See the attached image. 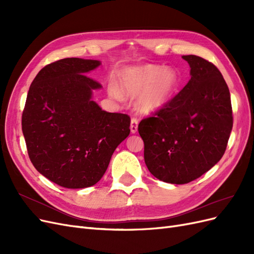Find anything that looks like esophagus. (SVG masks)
<instances>
[{
	"mask_svg": "<svg viewBox=\"0 0 254 254\" xmlns=\"http://www.w3.org/2000/svg\"><path fill=\"white\" fill-rule=\"evenodd\" d=\"M137 124H139V122H137L136 119H131V122H130V130H131L132 133H135L137 131Z\"/></svg>",
	"mask_w": 254,
	"mask_h": 254,
	"instance_id": "obj_1",
	"label": "esophagus"
}]
</instances>
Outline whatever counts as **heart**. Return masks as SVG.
Instances as JSON below:
<instances>
[{
  "label": "heart",
  "instance_id": "obj_1",
  "mask_svg": "<svg viewBox=\"0 0 254 254\" xmlns=\"http://www.w3.org/2000/svg\"><path fill=\"white\" fill-rule=\"evenodd\" d=\"M178 84V76L173 68L156 64H144L124 68L120 74V88L125 94L135 97V107L141 113L152 114L163 109ZM111 94L121 98L118 90Z\"/></svg>",
  "mask_w": 254,
  "mask_h": 254
}]
</instances>
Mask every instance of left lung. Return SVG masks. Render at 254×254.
Returning <instances> with one entry per match:
<instances>
[{
	"instance_id": "8db88e82",
	"label": "left lung",
	"mask_w": 254,
	"mask_h": 254,
	"mask_svg": "<svg viewBox=\"0 0 254 254\" xmlns=\"http://www.w3.org/2000/svg\"><path fill=\"white\" fill-rule=\"evenodd\" d=\"M182 58L190 79L137 128L148 171L172 184L189 183L210 171L224 156L233 126L231 97L218 68L199 56Z\"/></svg>"
}]
</instances>
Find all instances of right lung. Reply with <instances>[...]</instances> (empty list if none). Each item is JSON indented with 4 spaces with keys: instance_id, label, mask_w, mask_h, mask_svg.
Instances as JSON below:
<instances>
[{
    "instance_id": "obj_1",
    "label": "right lung",
    "mask_w": 254,
    "mask_h": 254,
    "mask_svg": "<svg viewBox=\"0 0 254 254\" xmlns=\"http://www.w3.org/2000/svg\"><path fill=\"white\" fill-rule=\"evenodd\" d=\"M99 60L64 58L45 65L30 84L22 131L36 170L66 189L94 186L115 148L130 133L127 114L102 110L93 99L101 83L87 73Z\"/></svg>"
}]
</instances>
